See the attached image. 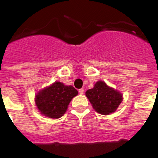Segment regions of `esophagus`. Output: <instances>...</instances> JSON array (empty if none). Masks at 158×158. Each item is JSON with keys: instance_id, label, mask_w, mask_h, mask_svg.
Returning <instances> with one entry per match:
<instances>
[{"instance_id": "34e87169", "label": "esophagus", "mask_w": 158, "mask_h": 158, "mask_svg": "<svg viewBox=\"0 0 158 158\" xmlns=\"http://www.w3.org/2000/svg\"><path fill=\"white\" fill-rule=\"evenodd\" d=\"M78 93H79V94H81V95L84 94V89H79V90H78Z\"/></svg>"}]
</instances>
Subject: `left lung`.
<instances>
[{
    "mask_svg": "<svg viewBox=\"0 0 158 158\" xmlns=\"http://www.w3.org/2000/svg\"><path fill=\"white\" fill-rule=\"evenodd\" d=\"M85 95L95 111L102 115H109L115 111L123 101V95L102 81H97L93 89L87 90Z\"/></svg>",
    "mask_w": 158,
    "mask_h": 158,
    "instance_id": "8db88e82",
    "label": "left lung"
}]
</instances>
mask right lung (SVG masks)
<instances>
[{
  "label": "right lung",
  "mask_w": 158,
  "mask_h": 158,
  "mask_svg": "<svg viewBox=\"0 0 158 158\" xmlns=\"http://www.w3.org/2000/svg\"><path fill=\"white\" fill-rule=\"evenodd\" d=\"M77 94V90L72 85L55 81L39 92L35 101L41 114L49 118H58L65 114L71 100Z\"/></svg>",
  "instance_id": "obj_1"
}]
</instances>
